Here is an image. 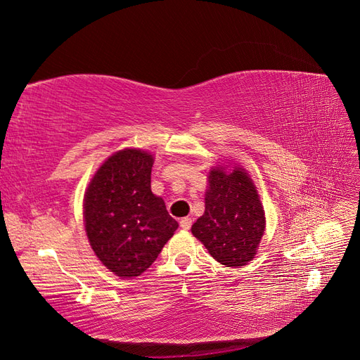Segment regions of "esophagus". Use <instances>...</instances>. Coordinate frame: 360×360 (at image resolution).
<instances>
[{
    "mask_svg": "<svg viewBox=\"0 0 360 360\" xmlns=\"http://www.w3.org/2000/svg\"><path fill=\"white\" fill-rule=\"evenodd\" d=\"M180 226L183 228V230H189V228L192 226V217H183V219L180 221Z\"/></svg>",
    "mask_w": 360,
    "mask_h": 360,
    "instance_id": "obj_1",
    "label": "esophagus"
}]
</instances>
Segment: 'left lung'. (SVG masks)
I'll return each mask as SVG.
<instances>
[{
  "instance_id": "1",
  "label": "left lung",
  "mask_w": 360,
  "mask_h": 360,
  "mask_svg": "<svg viewBox=\"0 0 360 360\" xmlns=\"http://www.w3.org/2000/svg\"><path fill=\"white\" fill-rule=\"evenodd\" d=\"M205 212L192 225V234L210 255L226 267H240L257 254L266 217L252 180L245 169L210 171Z\"/></svg>"
}]
</instances>
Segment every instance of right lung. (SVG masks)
Segmentation results:
<instances>
[{"label":"right lung","instance_id":"1","mask_svg":"<svg viewBox=\"0 0 360 360\" xmlns=\"http://www.w3.org/2000/svg\"><path fill=\"white\" fill-rule=\"evenodd\" d=\"M151 155L118 151L97 169L84 200L89 242L117 276L146 271L177 230L165 202L151 192Z\"/></svg>","mask_w":360,"mask_h":360}]
</instances>
